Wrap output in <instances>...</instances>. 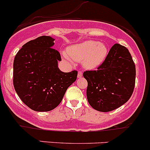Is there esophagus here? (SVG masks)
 I'll list each match as a JSON object with an SVG mask.
<instances>
[{
    "instance_id": "1",
    "label": "esophagus",
    "mask_w": 150,
    "mask_h": 150,
    "mask_svg": "<svg viewBox=\"0 0 150 150\" xmlns=\"http://www.w3.org/2000/svg\"><path fill=\"white\" fill-rule=\"evenodd\" d=\"M82 76H83V72H82L81 71H79V72H78V78H81Z\"/></svg>"
}]
</instances>
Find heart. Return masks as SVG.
<instances>
[{
    "mask_svg": "<svg viewBox=\"0 0 150 150\" xmlns=\"http://www.w3.org/2000/svg\"><path fill=\"white\" fill-rule=\"evenodd\" d=\"M108 54V48L104 43L96 40H86L83 43L70 46L67 48V54L63 53L67 61L70 58L76 61H83V66L88 69L97 68L104 61Z\"/></svg>",
    "mask_w": 150,
    "mask_h": 150,
    "instance_id": "heart-1",
    "label": "heart"
}]
</instances>
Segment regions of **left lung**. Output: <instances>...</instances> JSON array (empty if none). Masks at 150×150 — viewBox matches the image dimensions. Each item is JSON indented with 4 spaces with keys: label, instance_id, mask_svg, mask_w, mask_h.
Returning a JSON list of instances; mask_svg holds the SVG:
<instances>
[{
    "label": "left lung",
    "instance_id": "obj_1",
    "mask_svg": "<svg viewBox=\"0 0 150 150\" xmlns=\"http://www.w3.org/2000/svg\"><path fill=\"white\" fill-rule=\"evenodd\" d=\"M86 97L97 111L110 112L130 98L135 83V66L129 50L115 43L98 70L86 71Z\"/></svg>",
    "mask_w": 150,
    "mask_h": 150
}]
</instances>
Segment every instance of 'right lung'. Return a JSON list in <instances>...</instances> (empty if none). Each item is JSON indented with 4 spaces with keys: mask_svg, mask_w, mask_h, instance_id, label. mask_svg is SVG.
Listing matches in <instances>:
<instances>
[{
    "mask_svg": "<svg viewBox=\"0 0 150 150\" xmlns=\"http://www.w3.org/2000/svg\"><path fill=\"white\" fill-rule=\"evenodd\" d=\"M54 39L40 36L25 43L15 57L13 84L22 101L33 110L48 112L62 100L78 72H64L58 61L61 54L52 47Z\"/></svg>",
    "mask_w": 150,
    "mask_h": 150,
    "instance_id": "add662e5",
    "label": "right lung"
}]
</instances>
